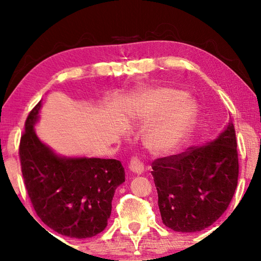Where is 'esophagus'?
<instances>
[{"label": "esophagus", "mask_w": 261, "mask_h": 261, "mask_svg": "<svg viewBox=\"0 0 261 261\" xmlns=\"http://www.w3.org/2000/svg\"><path fill=\"white\" fill-rule=\"evenodd\" d=\"M129 170L135 175L143 174V171H144L143 163H141L137 158H132L130 163H129Z\"/></svg>", "instance_id": "1"}]
</instances>
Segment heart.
Listing matches in <instances>:
<instances>
[{
    "label": "heart",
    "mask_w": 261,
    "mask_h": 261,
    "mask_svg": "<svg viewBox=\"0 0 261 261\" xmlns=\"http://www.w3.org/2000/svg\"><path fill=\"white\" fill-rule=\"evenodd\" d=\"M146 136V143L156 153H170L187 139L197 116V105L183 91L159 87L147 91L140 100V116L147 120L163 114Z\"/></svg>",
    "instance_id": "b5f03b06"
}]
</instances>
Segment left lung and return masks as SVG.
Wrapping results in <instances>:
<instances>
[{"label":"left lung","instance_id":"obj_1","mask_svg":"<svg viewBox=\"0 0 261 261\" xmlns=\"http://www.w3.org/2000/svg\"><path fill=\"white\" fill-rule=\"evenodd\" d=\"M152 168L163 224L179 232L204 230L224 213L237 187L232 122L201 146L158 159Z\"/></svg>","mask_w":261,"mask_h":261}]
</instances>
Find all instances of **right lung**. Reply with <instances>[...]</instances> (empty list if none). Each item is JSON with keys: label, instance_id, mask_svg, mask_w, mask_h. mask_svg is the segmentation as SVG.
I'll list each match as a JSON object with an SVG mask.
<instances>
[{"label": "right lung", "instance_id": "obj_1", "mask_svg": "<svg viewBox=\"0 0 261 261\" xmlns=\"http://www.w3.org/2000/svg\"><path fill=\"white\" fill-rule=\"evenodd\" d=\"M41 106L40 101L30 113L19 145L30 199L54 231L71 238L93 237L107 227L115 190L125 182L124 168L115 159L57 154L34 129Z\"/></svg>", "mask_w": 261, "mask_h": 261}]
</instances>
